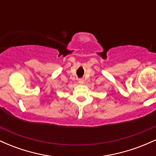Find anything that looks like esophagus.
<instances>
[{
    "instance_id": "1",
    "label": "esophagus",
    "mask_w": 156,
    "mask_h": 156,
    "mask_svg": "<svg viewBox=\"0 0 156 156\" xmlns=\"http://www.w3.org/2000/svg\"><path fill=\"white\" fill-rule=\"evenodd\" d=\"M83 82H84V80H83V79H82V78H80V79L78 80V83L80 84H83Z\"/></svg>"
}]
</instances>
